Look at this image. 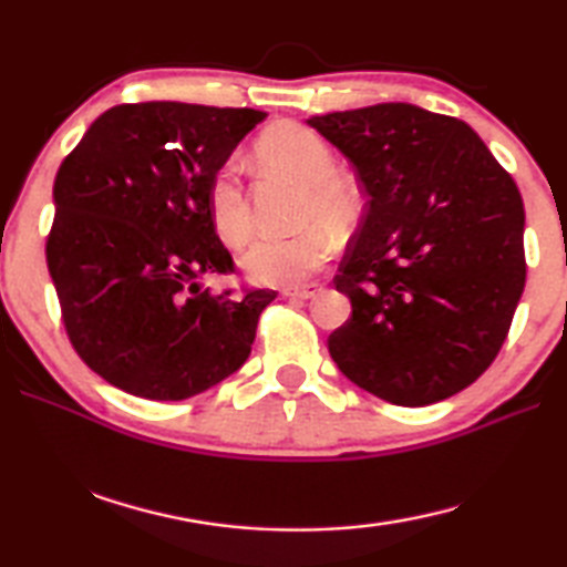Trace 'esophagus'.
I'll use <instances>...</instances> for the list:
<instances>
[{
	"instance_id": "34e87169",
	"label": "esophagus",
	"mask_w": 567,
	"mask_h": 567,
	"mask_svg": "<svg viewBox=\"0 0 567 567\" xmlns=\"http://www.w3.org/2000/svg\"><path fill=\"white\" fill-rule=\"evenodd\" d=\"M320 292H322V285L310 282L302 287H285L282 297H292V300H312V297H318Z\"/></svg>"
}]
</instances>
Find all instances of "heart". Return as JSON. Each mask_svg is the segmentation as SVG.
I'll use <instances>...</instances> for the list:
<instances>
[{"instance_id": "1", "label": "heart", "mask_w": 567, "mask_h": 567, "mask_svg": "<svg viewBox=\"0 0 567 567\" xmlns=\"http://www.w3.org/2000/svg\"><path fill=\"white\" fill-rule=\"evenodd\" d=\"M257 157L267 167L302 185L297 225L302 233L285 239H260L243 255L245 272L262 285H297L322 270L332 257V233H344L360 213V192L338 172L328 142L300 124H277L257 142ZM209 223L227 247H243L252 237L249 209L239 165L227 159L209 179Z\"/></svg>"}]
</instances>
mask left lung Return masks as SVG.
I'll list each match as a JSON object with an SVG mask.
<instances>
[{
    "label": "left lung",
    "mask_w": 567,
    "mask_h": 567,
    "mask_svg": "<svg viewBox=\"0 0 567 567\" xmlns=\"http://www.w3.org/2000/svg\"><path fill=\"white\" fill-rule=\"evenodd\" d=\"M348 157L368 207L334 287L352 315L328 340L354 385L422 408L483 375L525 287V209L463 120L415 104L307 120Z\"/></svg>",
    "instance_id": "left-lung-1"
}]
</instances>
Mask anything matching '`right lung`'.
Masks as SVG:
<instances>
[{
	"label": "right lung",
	"instance_id": "1",
	"mask_svg": "<svg viewBox=\"0 0 567 567\" xmlns=\"http://www.w3.org/2000/svg\"><path fill=\"white\" fill-rule=\"evenodd\" d=\"M262 120L249 107L117 104L64 157L47 267L66 338L110 385L187 400L249 358L277 292H209L199 277L235 272L209 223L207 189Z\"/></svg>",
	"mask_w": 567,
	"mask_h": 567
}]
</instances>
